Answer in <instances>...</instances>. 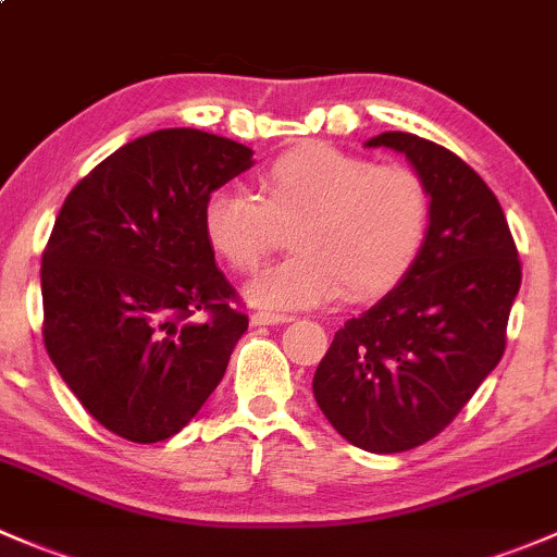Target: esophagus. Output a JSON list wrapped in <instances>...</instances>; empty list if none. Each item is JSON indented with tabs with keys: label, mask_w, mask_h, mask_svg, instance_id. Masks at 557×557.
Listing matches in <instances>:
<instances>
[{
	"label": "esophagus",
	"mask_w": 557,
	"mask_h": 557,
	"mask_svg": "<svg viewBox=\"0 0 557 557\" xmlns=\"http://www.w3.org/2000/svg\"><path fill=\"white\" fill-rule=\"evenodd\" d=\"M290 314H277V312H253L250 314V323L253 325H283L290 323Z\"/></svg>",
	"instance_id": "esophagus-1"
}]
</instances>
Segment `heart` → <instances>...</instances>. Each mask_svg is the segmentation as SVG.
<instances>
[{"mask_svg": "<svg viewBox=\"0 0 557 557\" xmlns=\"http://www.w3.org/2000/svg\"><path fill=\"white\" fill-rule=\"evenodd\" d=\"M261 195L221 186L205 200L202 232L234 272H253L294 230L296 256L245 283L263 309H309L349 294L389 290L417 261L430 226V191L406 165H373L325 144L274 157Z\"/></svg>", "mask_w": 557, "mask_h": 557, "instance_id": "obj_1", "label": "heart"}]
</instances>
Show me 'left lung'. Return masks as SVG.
<instances>
[{"label":"left lung","instance_id":"1","mask_svg":"<svg viewBox=\"0 0 557 557\" xmlns=\"http://www.w3.org/2000/svg\"><path fill=\"white\" fill-rule=\"evenodd\" d=\"M366 146L406 154L430 226L395 288L338 327L312 389L344 441L400 454L450 424L502 360L520 261L499 200L454 151L397 131Z\"/></svg>","mask_w":557,"mask_h":557}]
</instances>
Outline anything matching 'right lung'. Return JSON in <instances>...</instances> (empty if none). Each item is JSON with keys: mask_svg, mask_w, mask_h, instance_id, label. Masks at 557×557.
Listing matches in <instances>:
<instances>
[{"mask_svg": "<svg viewBox=\"0 0 557 557\" xmlns=\"http://www.w3.org/2000/svg\"><path fill=\"white\" fill-rule=\"evenodd\" d=\"M250 165L253 149L237 140L168 127L120 146L58 213L42 253L47 355L90 417L125 441L184 430L248 331L202 208Z\"/></svg>", "mask_w": 557, "mask_h": 557, "instance_id": "1", "label": "right lung"}]
</instances>
